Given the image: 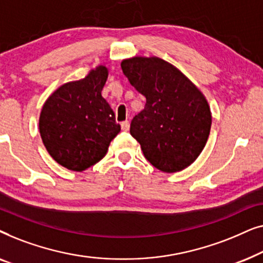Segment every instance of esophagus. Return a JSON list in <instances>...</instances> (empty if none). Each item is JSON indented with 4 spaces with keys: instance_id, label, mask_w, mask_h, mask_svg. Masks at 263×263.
Segmentation results:
<instances>
[{
    "instance_id": "obj_1",
    "label": "esophagus",
    "mask_w": 263,
    "mask_h": 263,
    "mask_svg": "<svg viewBox=\"0 0 263 263\" xmlns=\"http://www.w3.org/2000/svg\"><path fill=\"white\" fill-rule=\"evenodd\" d=\"M121 128H122V130H124V132L129 130V128H130V123H129V121H123V122H122Z\"/></svg>"
}]
</instances>
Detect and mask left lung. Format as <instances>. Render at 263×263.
<instances>
[{"instance_id": "8db88e82", "label": "left lung", "mask_w": 263, "mask_h": 263, "mask_svg": "<svg viewBox=\"0 0 263 263\" xmlns=\"http://www.w3.org/2000/svg\"><path fill=\"white\" fill-rule=\"evenodd\" d=\"M132 86L146 97L132 120L130 134L158 170L172 174L197 159L211 132L212 112L200 88L177 67L157 56L121 62Z\"/></svg>"}]
</instances>
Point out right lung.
<instances>
[{
  "label": "right lung",
  "mask_w": 263,
  "mask_h": 263,
  "mask_svg": "<svg viewBox=\"0 0 263 263\" xmlns=\"http://www.w3.org/2000/svg\"><path fill=\"white\" fill-rule=\"evenodd\" d=\"M107 75L105 63L98 64L80 80L61 85L42 107L43 143L52 159L68 170L85 171L102 160L121 132L102 96Z\"/></svg>",
  "instance_id": "add662e5"
}]
</instances>
